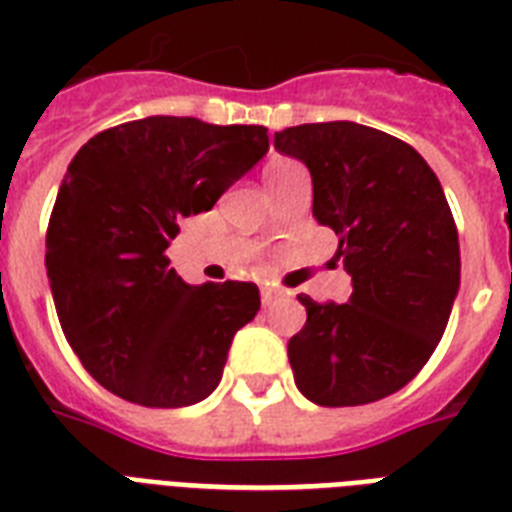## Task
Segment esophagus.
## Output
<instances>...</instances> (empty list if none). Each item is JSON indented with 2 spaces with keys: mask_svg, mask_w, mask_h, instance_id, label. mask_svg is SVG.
Segmentation results:
<instances>
[{
  "mask_svg": "<svg viewBox=\"0 0 512 512\" xmlns=\"http://www.w3.org/2000/svg\"><path fill=\"white\" fill-rule=\"evenodd\" d=\"M260 297H263V305H273L276 300H281V297H287L281 289H273V287H265L263 292H260Z\"/></svg>",
  "mask_w": 512,
  "mask_h": 512,
  "instance_id": "esophagus-1",
  "label": "esophagus"
}]
</instances>
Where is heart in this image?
Here are the masks:
<instances>
[{"instance_id":"b5f03b06","label":"heart","mask_w":512,"mask_h":512,"mask_svg":"<svg viewBox=\"0 0 512 512\" xmlns=\"http://www.w3.org/2000/svg\"><path fill=\"white\" fill-rule=\"evenodd\" d=\"M300 172H305L300 164L292 162V159H281V156H279V159H271V162L265 164L263 183H265V188L271 191V188L281 185L284 180H289V177L300 175Z\"/></svg>"}]
</instances>
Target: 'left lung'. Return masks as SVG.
I'll return each mask as SVG.
<instances>
[{"instance_id": "left-lung-1", "label": "left lung", "mask_w": 512, "mask_h": 512, "mask_svg": "<svg viewBox=\"0 0 512 512\" xmlns=\"http://www.w3.org/2000/svg\"><path fill=\"white\" fill-rule=\"evenodd\" d=\"M276 151L311 170L313 217L340 239L348 303L308 295L289 340L295 385L319 406L396 393L428 364L460 292V239L436 172L409 143L356 122L287 127Z\"/></svg>"}]
</instances>
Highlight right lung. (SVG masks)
Instances as JSON below:
<instances>
[{
  "label": "right lung",
  "instance_id": "obj_1",
  "mask_svg": "<svg viewBox=\"0 0 512 512\" xmlns=\"http://www.w3.org/2000/svg\"><path fill=\"white\" fill-rule=\"evenodd\" d=\"M268 154L260 124L148 116L79 148L47 225V279L82 366L124 401L199 404L233 335L260 311L249 281L185 284L164 255L183 217L209 212Z\"/></svg>",
  "mask_w": 512,
  "mask_h": 512
}]
</instances>
